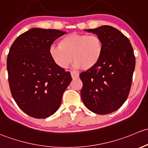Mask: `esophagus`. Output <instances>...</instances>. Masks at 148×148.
<instances>
[{"mask_svg": "<svg viewBox=\"0 0 148 148\" xmlns=\"http://www.w3.org/2000/svg\"><path fill=\"white\" fill-rule=\"evenodd\" d=\"M71 77H72L73 79L77 78V77H79V74L75 73H74V72H71Z\"/></svg>", "mask_w": 148, "mask_h": 148, "instance_id": "obj_1", "label": "esophagus"}]
</instances>
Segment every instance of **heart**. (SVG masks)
<instances>
[{"label": "heart", "mask_w": 148, "mask_h": 148, "mask_svg": "<svg viewBox=\"0 0 148 148\" xmlns=\"http://www.w3.org/2000/svg\"><path fill=\"white\" fill-rule=\"evenodd\" d=\"M103 52V40L98 36L72 33L62 38L58 45H52L49 54L62 69L68 68L73 60L75 68L87 71L98 63Z\"/></svg>", "instance_id": "heart-1"}]
</instances>
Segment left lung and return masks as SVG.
Listing matches in <instances>:
<instances>
[{
  "label": "left lung",
  "mask_w": 148,
  "mask_h": 148,
  "mask_svg": "<svg viewBox=\"0 0 148 148\" xmlns=\"http://www.w3.org/2000/svg\"><path fill=\"white\" fill-rule=\"evenodd\" d=\"M85 31L103 40V52L94 68L80 74V95L90 110L106 115L117 110L127 98L135 67V57L129 39L118 29L103 25Z\"/></svg>",
  "instance_id": "1"
}]
</instances>
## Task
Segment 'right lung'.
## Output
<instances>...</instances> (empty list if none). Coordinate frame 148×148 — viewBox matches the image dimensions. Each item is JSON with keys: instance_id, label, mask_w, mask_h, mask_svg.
Segmentation results:
<instances>
[{"instance_id": "1", "label": "right lung", "mask_w": 148, "mask_h": 148, "mask_svg": "<svg viewBox=\"0 0 148 148\" xmlns=\"http://www.w3.org/2000/svg\"><path fill=\"white\" fill-rule=\"evenodd\" d=\"M65 33L32 28L18 36L10 48L7 71L10 92L18 107L33 118L54 114L72 80L69 71L59 68L49 54L53 42Z\"/></svg>"}]
</instances>
